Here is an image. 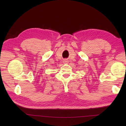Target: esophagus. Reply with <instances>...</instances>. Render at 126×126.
<instances>
[{
    "label": "esophagus",
    "mask_w": 126,
    "mask_h": 126,
    "mask_svg": "<svg viewBox=\"0 0 126 126\" xmlns=\"http://www.w3.org/2000/svg\"><path fill=\"white\" fill-rule=\"evenodd\" d=\"M65 62H68V61H65Z\"/></svg>",
    "instance_id": "obj_1"
}]
</instances>
